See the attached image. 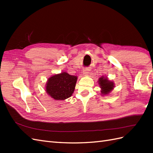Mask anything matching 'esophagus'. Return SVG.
Returning <instances> with one entry per match:
<instances>
[{"mask_svg": "<svg viewBox=\"0 0 153 153\" xmlns=\"http://www.w3.org/2000/svg\"><path fill=\"white\" fill-rule=\"evenodd\" d=\"M83 75H85V76H88L89 74V69L88 68H85V69L83 70Z\"/></svg>", "mask_w": 153, "mask_h": 153, "instance_id": "obj_1", "label": "esophagus"}]
</instances>
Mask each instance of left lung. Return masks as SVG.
Masks as SVG:
<instances>
[{
    "label": "left lung",
    "mask_w": 153,
    "mask_h": 153,
    "mask_svg": "<svg viewBox=\"0 0 153 153\" xmlns=\"http://www.w3.org/2000/svg\"><path fill=\"white\" fill-rule=\"evenodd\" d=\"M99 84L101 88V94L103 95H108L114 87V83L108 80L107 77L102 76L99 79Z\"/></svg>",
    "instance_id": "1"
}]
</instances>
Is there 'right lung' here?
Listing matches in <instances>:
<instances>
[{"label": "right lung", "instance_id": "obj_1", "mask_svg": "<svg viewBox=\"0 0 153 153\" xmlns=\"http://www.w3.org/2000/svg\"><path fill=\"white\" fill-rule=\"evenodd\" d=\"M77 77L62 72L54 75L48 79L46 92L52 98L56 100L69 98L74 91Z\"/></svg>", "mask_w": 153, "mask_h": 153}]
</instances>
